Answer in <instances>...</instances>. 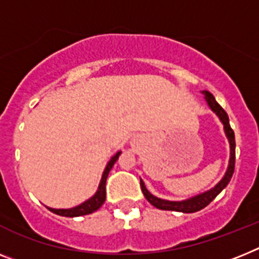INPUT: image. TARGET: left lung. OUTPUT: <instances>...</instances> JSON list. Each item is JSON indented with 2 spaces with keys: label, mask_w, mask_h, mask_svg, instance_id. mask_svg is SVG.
Listing matches in <instances>:
<instances>
[{
  "label": "left lung",
  "mask_w": 259,
  "mask_h": 259,
  "mask_svg": "<svg viewBox=\"0 0 259 259\" xmlns=\"http://www.w3.org/2000/svg\"><path fill=\"white\" fill-rule=\"evenodd\" d=\"M204 95V99L207 100L208 106H209L212 112L216 113V116L220 118V121L224 125V132H225V136H227L228 141H229L230 146V158H229V164H228V170L224 175L223 179L213 187L210 188L209 191H205V192L196 195V196L190 197L187 200H182V201H170V200L159 199V197L154 196L153 193H150L147 191L146 186L143 183V180L141 179V190H142L143 195L147 199L151 205H154L158 209L162 210H174V212H183V213H193V212H197V210L203 209L208 205V204L214 200V197L221 192V191L228 186V183L232 179V175L234 172V160H236V141H234V132L232 130L229 125V117H228L227 112L219 105L216 100H214L213 95L209 93L208 91H203L201 92Z\"/></svg>",
  "instance_id": "8db88e82"
}]
</instances>
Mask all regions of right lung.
Returning a JSON list of instances; mask_svg holds the SVG:
<instances>
[{
  "label": "right lung",
  "instance_id": "add662e5",
  "mask_svg": "<svg viewBox=\"0 0 259 259\" xmlns=\"http://www.w3.org/2000/svg\"><path fill=\"white\" fill-rule=\"evenodd\" d=\"M119 154L121 151L116 153L114 155L112 156V159L108 162L106 164L105 170L103 172V178L100 180V184H99V188H97V192L93 195L91 199H88L87 201L81 203L80 205L77 207H73V208H69V209H55V208H49L51 212H54L55 214H59V216H64V217H79V216H84V214H89V213H93L95 210L99 209L101 205L104 204L105 201V197H106V191H105V184H106V178L109 175V171L112 170L113 164L116 163V160L118 159Z\"/></svg>",
  "mask_w": 259,
  "mask_h": 259
}]
</instances>
